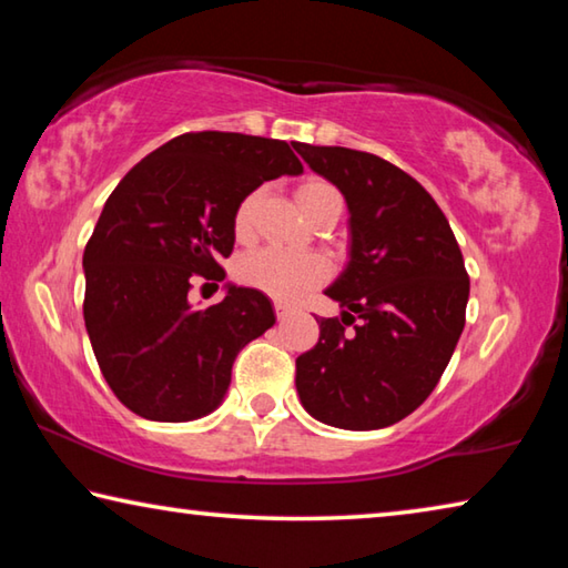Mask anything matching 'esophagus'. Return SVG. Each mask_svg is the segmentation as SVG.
Segmentation results:
<instances>
[{
    "label": "esophagus",
    "instance_id": "1",
    "mask_svg": "<svg viewBox=\"0 0 568 568\" xmlns=\"http://www.w3.org/2000/svg\"><path fill=\"white\" fill-rule=\"evenodd\" d=\"M293 313V305H287V303H283V301H275V315H277V321H283L285 315H291Z\"/></svg>",
    "mask_w": 568,
    "mask_h": 568
}]
</instances>
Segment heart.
<instances>
[{
  "mask_svg": "<svg viewBox=\"0 0 568 568\" xmlns=\"http://www.w3.org/2000/svg\"><path fill=\"white\" fill-rule=\"evenodd\" d=\"M295 200L307 220H315L328 213V210L341 213L343 207L341 192L321 178H307L301 182L295 190ZM257 203H261V192H247L237 203L233 215V233L237 240H247L253 235ZM328 273L331 267L321 255H293L271 247L255 250L237 265L240 281L250 287H257V291L275 297V301H297L307 291L325 283Z\"/></svg>",
  "mask_w": 568,
  "mask_h": 568,
  "instance_id": "heart-1",
  "label": "heart"
}]
</instances>
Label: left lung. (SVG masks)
<instances>
[{"label":"left lung","instance_id":"1","mask_svg":"<svg viewBox=\"0 0 568 568\" xmlns=\"http://www.w3.org/2000/svg\"><path fill=\"white\" fill-rule=\"evenodd\" d=\"M293 148L343 192L351 213V261L325 291L341 303V321L321 318L315 348L295 361L297 396L335 428L393 426L430 396L456 351L468 303L464 255L408 172L371 152Z\"/></svg>","mask_w":568,"mask_h":568}]
</instances>
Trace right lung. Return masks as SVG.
Instances as JSON below:
<instances>
[{"mask_svg": "<svg viewBox=\"0 0 568 568\" xmlns=\"http://www.w3.org/2000/svg\"><path fill=\"white\" fill-rule=\"evenodd\" d=\"M301 172L283 140L185 132L112 190L82 257L84 325L104 381L132 413L182 423L223 403L237 353L273 328L275 313L267 295L233 283L195 311L190 281H223L240 200Z\"/></svg>", "mask_w": 568, "mask_h": 568, "instance_id": "1", "label": "right lung"}]
</instances>
